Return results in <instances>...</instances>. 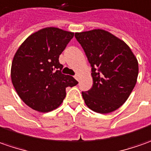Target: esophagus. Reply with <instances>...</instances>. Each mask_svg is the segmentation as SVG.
Masks as SVG:
<instances>
[{"label":"esophagus","mask_w":151,"mask_h":151,"mask_svg":"<svg viewBox=\"0 0 151 151\" xmlns=\"http://www.w3.org/2000/svg\"><path fill=\"white\" fill-rule=\"evenodd\" d=\"M74 78H75L76 80L79 81V75H78V73H77V74H75V75H74Z\"/></svg>","instance_id":"obj_1"}]
</instances>
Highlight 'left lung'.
<instances>
[{"instance_id":"obj_1","label":"left lung","mask_w":151,"mask_h":151,"mask_svg":"<svg viewBox=\"0 0 151 151\" xmlns=\"http://www.w3.org/2000/svg\"><path fill=\"white\" fill-rule=\"evenodd\" d=\"M91 65L93 87L82 92L93 111L108 114L127 100L137 81L139 66L124 42L104 30L75 33Z\"/></svg>"}]
</instances>
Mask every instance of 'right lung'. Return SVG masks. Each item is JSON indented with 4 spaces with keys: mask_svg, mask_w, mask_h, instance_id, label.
Wrapping results in <instances>:
<instances>
[{
    "mask_svg": "<svg viewBox=\"0 0 151 151\" xmlns=\"http://www.w3.org/2000/svg\"><path fill=\"white\" fill-rule=\"evenodd\" d=\"M73 32L47 27L32 34L14 56L11 77L22 100L37 111L57 109L66 97V88L78 82L62 73L59 56L73 37Z\"/></svg>",
    "mask_w": 151,
    "mask_h": 151,
    "instance_id": "obj_1",
    "label": "right lung"
}]
</instances>
